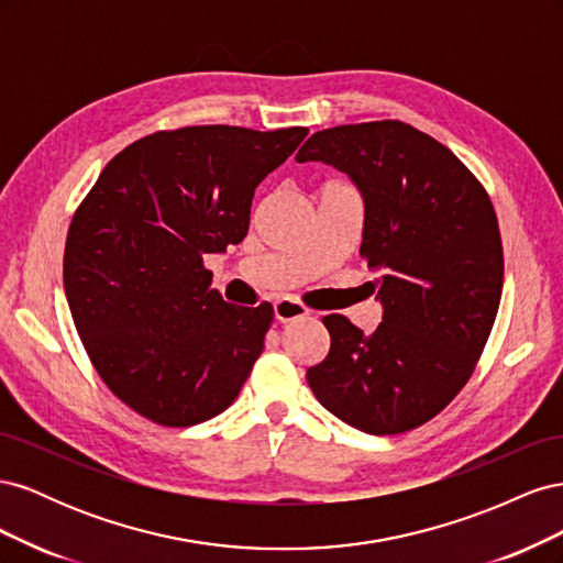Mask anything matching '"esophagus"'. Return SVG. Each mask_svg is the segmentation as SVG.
Listing matches in <instances>:
<instances>
[{
    "instance_id": "34e87169",
    "label": "esophagus",
    "mask_w": 563,
    "mask_h": 563,
    "mask_svg": "<svg viewBox=\"0 0 563 563\" xmlns=\"http://www.w3.org/2000/svg\"><path fill=\"white\" fill-rule=\"evenodd\" d=\"M308 314H310V310L305 308L302 302L294 300V298H279L275 302V319L282 321V323L296 321V319H302V317H308Z\"/></svg>"
}]
</instances>
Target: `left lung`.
Masks as SVG:
<instances>
[{"mask_svg":"<svg viewBox=\"0 0 563 563\" xmlns=\"http://www.w3.org/2000/svg\"><path fill=\"white\" fill-rule=\"evenodd\" d=\"M296 162L331 164L360 187V255L383 302L371 335L323 317L331 350L308 383L356 430H413L465 387L496 321L505 265L493 203L446 145L397 119L317 131Z\"/></svg>","mask_w":563,"mask_h":563,"instance_id":"obj_1","label":"left lung"}]
</instances>
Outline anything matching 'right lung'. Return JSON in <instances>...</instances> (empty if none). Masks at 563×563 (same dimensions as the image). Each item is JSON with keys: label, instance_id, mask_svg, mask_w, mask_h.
<instances>
[{"label": "right lung", "instance_id": "add662e5", "mask_svg": "<svg viewBox=\"0 0 563 563\" xmlns=\"http://www.w3.org/2000/svg\"><path fill=\"white\" fill-rule=\"evenodd\" d=\"M305 126L157 131L108 162L67 230L63 282L77 333L112 395L190 428L236 399L275 317L211 288L203 255L249 232L255 187Z\"/></svg>", "mask_w": 563, "mask_h": 563}]
</instances>
